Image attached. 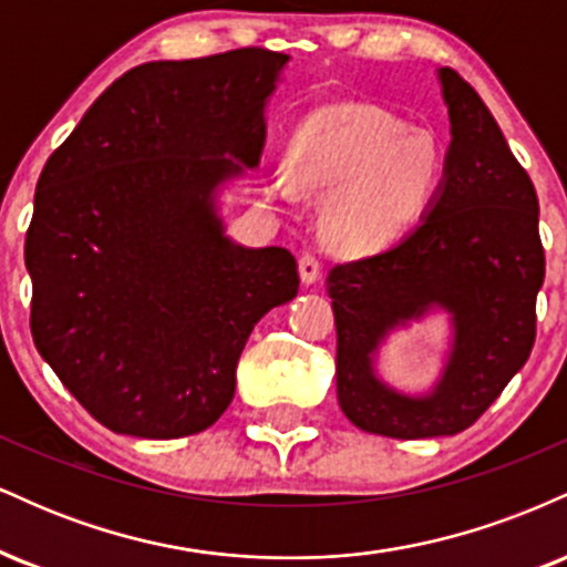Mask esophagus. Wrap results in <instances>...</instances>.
<instances>
[{
    "label": "esophagus",
    "instance_id": "esophagus-1",
    "mask_svg": "<svg viewBox=\"0 0 567 567\" xmlns=\"http://www.w3.org/2000/svg\"><path fill=\"white\" fill-rule=\"evenodd\" d=\"M298 275H301V282L309 288V285H315L320 279V261L306 252V256L298 258Z\"/></svg>",
    "mask_w": 567,
    "mask_h": 567
}]
</instances>
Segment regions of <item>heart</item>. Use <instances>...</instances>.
<instances>
[{"instance_id":"heart-1","label":"heart","mask_w":567,"mask_h":567,"mask_svg":"<svg viewBox=\"0 0 567 567\" xmlns=\"http://www.w3.org/2000/svg\"><path fill=\"white\" fill-rule=\"evenodd\" d=\"M440 141L365 103H333L296 127L285 167L264 175L266 197L296 205L324 197L322 239L343 256H373L400 243L437 192Z\"/></svg>"}]
</instances>
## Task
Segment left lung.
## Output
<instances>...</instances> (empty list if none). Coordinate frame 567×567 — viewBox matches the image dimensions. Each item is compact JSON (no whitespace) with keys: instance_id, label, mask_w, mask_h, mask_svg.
I'll return each mask as SVG.
<instances>
[{"instance_id":"1","label":"left lung","mask_w":567,"mask_h":567,"mask_svg":"<svg viewBox=\"0 0 567 567\" xmlns=\"http://www.w3.org/2000/svg\"><path fill=\"white\" fill-rule=\"evenodd\" d=\"M451 116L442 181L419 226L381 256L328 275L338 330V405L357 429L421 440L472 426L528 362L544 285L538 197L487 112L453 69H437ZM445 313L443 368L402 393L378 360L396 329Z\"/></svg>"}]
</instances>
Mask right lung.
I'll return each instance as SVG.
<instances>
[{
    "mask_svg": "<svg viewBox=\"0 0 567 567\" xmlns=\"http://www.w3.org/2000/svg\"><path fill=\"white\" fill-rule=\"evenodd\" d=\"M288 61L245 48L130 69L39 175L31 336L116 434L175 440L216 424L252 328L298 296L290 250L234 243L220 213L261 162Z\"/></svg>",
    "mask_w": 567,
    "mask_h": 567,
    "instance_id": "right-lung-1",
    "label": "right lung"
}]
</instances>
